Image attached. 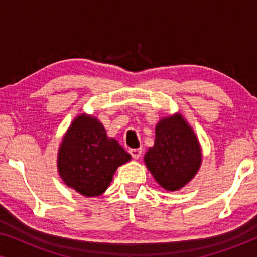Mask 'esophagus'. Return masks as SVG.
<instances>
[{"label":"esophagus","mask_w":257,"mask_h":257,"mask_svg":"<svg viewBox=\"0 0 257 257\" xmlns=\"http://www.w3.org/2000/svg\"><path fill=\"white\" fill-rule=\"evenodd\" d=\"M130 154H131L132 158H135V159H139V157L142 156V149H131L128 151Z\"/></svg>","instance_id":"1"}]
</instances>
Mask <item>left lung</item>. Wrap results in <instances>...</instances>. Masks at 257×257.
Segmentation results:
<instances>
[{
  "label": "left lung",
  "instance_id": "left-lung-1",
  "mask_svg": "<svg viewBox=\"0 0 257 257\" xmlns=\"http://www.w3.org/2000/svg\"><path fill=\"white\" fill-rule=\"evenodd\" d=\"M144 159L158 184L173 192L184 187L196 174L201 164V150L193 130L177 114L158 122L154 146Z\"/></svg>",
  "mask_w": 257,
  "mask_h": 257
}]
</instances>
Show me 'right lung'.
<instances>
[{"label": "right lung", "instance_id": "right-lung-1", "mask_svg": "<svg viewBox=\"0 0 257 257\" xmlns=\"http://www.w3.org/2000/svg\"><path fill=\"white\" fill-rule=\"evenodd\" d=\"M131 156L115 139L107 138L96 118L82 114L72 121L58 152V171L69 187L85 196L106 191L115 170Z\"/></svg>", "mask_w": 257, "mask_h": 257}]
</instances>
